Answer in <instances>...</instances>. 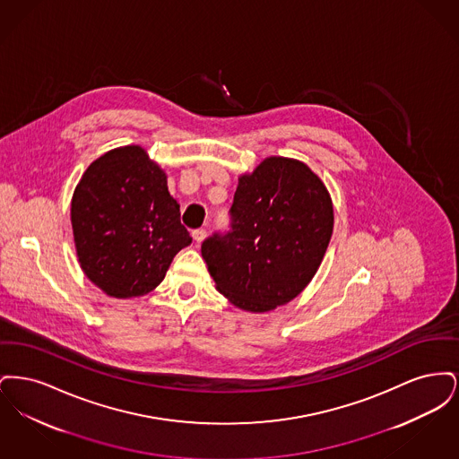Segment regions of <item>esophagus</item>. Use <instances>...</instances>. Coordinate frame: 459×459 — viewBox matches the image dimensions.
Segmentation results:
<instances>
[{"instance_id":"esophagus-1","label":"esophagus","mask_w":459,"mask_h":459,"mask_svg":"<svg viewBox=\"0 0 459 459\" xmlns=\"http://www.w3.org/2000/svg\"><path fill=\"white\" fill-rule=\"evenodd\" d=\"M206 238V230L204 229H196L195 232H193V239L196 240L197 244H201L203 240Z\"/></svg>"}]
</instances>
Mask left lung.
<instances>
[{
    "label": "left lung",
    "instance_id": "1",
    "mask_svg": "<svg viewBox=\"0 0 459 459\" xmlns=\"http://www.w3.org/2000/svg\"><path fill=\"white\" fill-rule=\"evenodd\" d=\"M230 230L201 244L220 292L264 313L292 301L315 277L333 230L325 184L299 160L270 156L239 177Z\"/></svg>",
    "mask_w": 459,
    "mask_h": 459
}]
</instances>
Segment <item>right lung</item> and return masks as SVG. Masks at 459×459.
I'll list each match as a JSON object with an SVG mask.
<instances>
[{
  "mask_svg": "<svg viewBox=\"0 0 459 459\" xmlns=\"http://www.w3.org/2000/svg\"><path fill=\"white\" fill-rule=\"evenodd\" d=\"M70 220L82 272L118 299L152 292L193 240L167 175L135 144L89 165L74 191Z\"/></svg>",
  "mask_w": 459,
  "mask_h": 459,
  "instance_id": "right-lung-1",
  "label": "right lung"
}]
</instances>
